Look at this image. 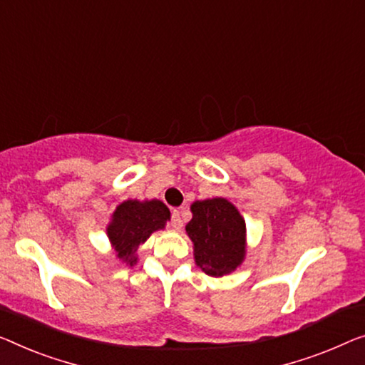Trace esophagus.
Wrapping results in <instances>:
<instances>
[{
    "mask_svg": "<svg viewBox=\"0 0 365 365\" xmlns=\"http://www.w3.org/2000/svg\"><path fill=\"white\" fill-rule=\"evenodd\" d=\"M170 225H172V227H175V230H182V226H183V221H182L180 211H178V210H173Z\"/></svg>",
    "mask_w": 365,
    "mask_h": 365,
    "instance_id": "1",
    "label": "esophagus"
}]
</instances>
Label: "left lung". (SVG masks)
Listing matches in <instances>:
<instances>
[{
    "label": "left lung",
    "mask_w": 365,
    "mask_h": 365,
    "mask_svg": "<svg viewBox=\"0 0 365 365\" xmlns=\"http://www.w3.org/2000/svg\"><path fill=\"white\" fill-rule=\"evenodd\" d=\"M187 235L193 242L195 262L211 277L235 272L246 257V221L231 201H195Z\"/></svg>",
    "instance_id": "1"
}]
</instances>
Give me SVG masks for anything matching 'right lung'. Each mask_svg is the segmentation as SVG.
Listing matches in <instances>:
<instances>
[{
	"mask_svg": "<svg viewBox=\"0 0 365 365\" xmlns=\"http://www.w3.org/2000/svg\"><path fill=\"white\" fill-rule=\"evenodd\" d=\"M170 220V211L160 200H126L114 210L111 222L106 227L116 257L134 265L135 251L149 239L152 232L164 230Z\"/></svg>",
	"mask_w": 365,
	"mask_h": 365,
	"instance_id": "add662e5",
	"label": "right lung"
}]
</instances>
